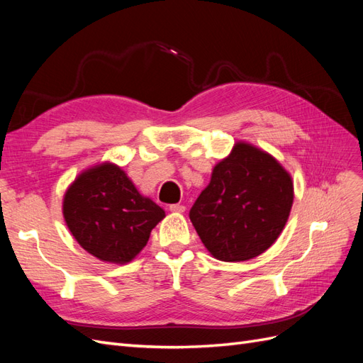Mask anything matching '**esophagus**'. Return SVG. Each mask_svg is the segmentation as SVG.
Listing matches in <instances>:
<instances>
[{"mask_svg":"<svg viewBox=\"0 0 363 363\" xmlns=\"http://www.w3.org/2000/svg\"><path fill=\"white\" fill-rule=\"evenodd\" d=\"M184 206L183 204H171L169 206V211L172 212V213H183L184 212Z\"/></svg>","mask_w":363,"mask_h":363,"instance_id":"obj_1","label":"esophagus"}]
</instances>
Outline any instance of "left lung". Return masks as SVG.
Segmentation results:
<instances>
[{
    "label": "left lung",
    "instance_id": "left-lung-1",
    "mask_svg": "<svg viewBox=\"0 0 363 363\" xmlns=\"http://www.w3.org/2000/svg\"><path fill=\"white\" fill-rule=\"evenodd\" d=\"M292 203L289 171L268 151L238 140L213 167L189 218L215 259L244 262L276 242Z\"/></svg>",
    "mask_w": 363,
    "mask_h": 363
}]
</instances>
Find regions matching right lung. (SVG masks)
<instances>
[{"label":"right lung","instance_id":"add662e5","mask_svg":"<svg viewBox=\"0 0 363 363\" xmlns=\"http://www.w3.org/2000/svg\"><path fill=\"white\" fill-rule=\"evenodd\" d=\"M65 224L79 245L106 263L125 265L147 245L164 211L142 195L119 164L83 169L63 195Z\"/></svg>","mask_w":363,"mask_h":363}]
</instances>
